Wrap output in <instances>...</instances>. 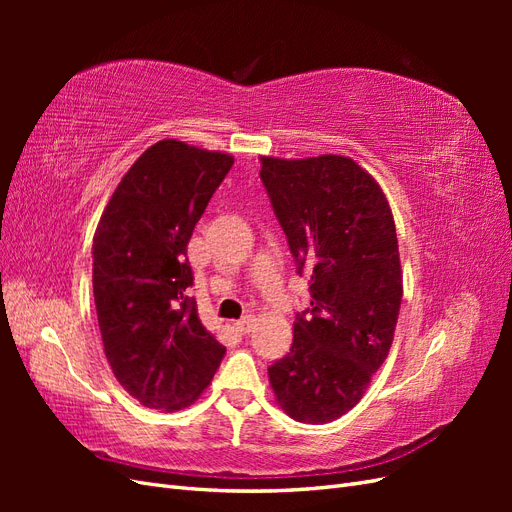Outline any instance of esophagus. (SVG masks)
Instances as JSON below:
<instances>
[{
  "label": "esophagus",
  "instance_id": "esophagus-1",
  "mask_svg": "<svg viewBox=\"0 0 512 512\" xmlns=\"http://www.w3.org/2000/svg\"><path fill=\"white\" fill-rule=\"evenodd\" d=\"M252 327H254V316H243L241 320H237V322H235V329H237L241 335L250 333V331H252Z\"/></svg>",
  "mask_w": 512,
  "mask_h": 512
}]
</instances>
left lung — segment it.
Returning <instances> with one entry per match:
<instances>
[{"label": "left lung", "mask_w": 512, "mask_h": 512, "mask_svg": "<svg viewBox=\"0 0 512 512\" xmlns=\"http://www.w3.org/2000/svg\"><path fill=\"white\" fill-rule=\"evenodd\" d=\"M260 179L312 294L290 352L269 367L271 389L294 421L331 423L359 404L393 344L404 292L393 213L346 156H260Z\"/></svg>", "instance_id": "1"}]
</instances>
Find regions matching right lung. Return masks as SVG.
<instances>
[{
	"label": "right lung",
	"mask_w": 512,
	"mask_h": 512,
	"mask_svg": "<svg viewBox=\"0 0 512 512\" xmlns=\"http://www.w3.org/2000/svg\"><path fill=\"white\" fill-rule=\"evenodd\" d=\"M230 153L177 138L151 145L121 177L94 237V299L117 382L145 408L175 412L200 397L226 348L198 318L188 243Z\"/></svg>",
	"instance_id": "1"
}]
</instances>
